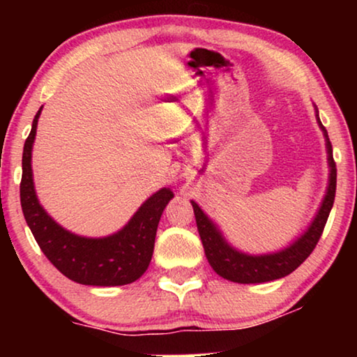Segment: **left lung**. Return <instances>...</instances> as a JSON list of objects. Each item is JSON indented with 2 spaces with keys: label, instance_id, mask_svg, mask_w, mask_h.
Here are the masks:
<instances>
[{
  "label": "left lung",
  "instance_id": "left-lung-1",
  "mask_svg": "<svg viewBox=\"0 0 357 357\" xmlns=\"http://www.w3.org/2000/svg\"><path fill=\"white\" fill-rule=\"evenodd\" d=\"M319 123L324 130L326 138V149H328V164H330V183L326 190L325 199L321 203L320 211L317 214L312 226L307 229V232L299 241L292 243L291 247L284 248L282 252L273 253V255H261V257H250L245 253L234 250L224 242L221 234L214 227V224L209 221L199 206L195 202L193 211L199 237H202L204 253L209 265L219 276L226 278L229 281L241 282V284H255V282H268L273 280L284 278L301 266L307 260V257L314 252V248L319 243L321 234H324L325 224L328 221L330 211L333 208L335 193H336V164L333 159V151H331V143L326 135L325 126Z\"/></svg>",
  "mask_w": 357,
  "mask_h": 357
}]
</instances>
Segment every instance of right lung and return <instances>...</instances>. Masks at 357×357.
<instances>
[{"mask_svg": "<svg viewBox=\"0 0 357 357\" xmlns=\"http://www.w3.org/2000/svg\"><path fill=\"white\" fill-rule=\"evenodd\" d=\"M40 110L32 121L22 153L21 206L33 238L52 265L71 281L87 286L130 284L148 270L159 219L174 193L169 188L159 190L120 232L110 237L86 238L65 231L43 211L33 190L32 143Z\"/></svg>", "mask_w": 357, "mask_h": 357, "instance_id": "right-lung-1", "label": "right lung"}]
</instances>
